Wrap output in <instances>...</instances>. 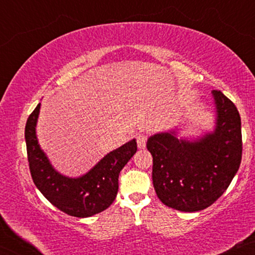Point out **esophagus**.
<instances>
[{
    "label": "esophagus",
    "mask_w": 255,
    "mask_h": 255,
    "mask_svg": "<svg viewBox=\"0 0 255 255\" xmlns=\"http://www.w3.org/2000/svg\"><path fill=\"white\" fill-rule=\"evenodd\" d=\"M146 141H147V136H146L145 134H137V136H136L137 147H139V148H145Z\"/></svg>",
    "instance_id": "obj_1"
}]
</instances>
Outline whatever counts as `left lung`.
Instances as JSON below:
<instances>
[{"label": "left lung", "mask_w": 255, "mask_h": 255, "mask_svg": "<svg viewBox=\"0 0 255 255\" xmlns=\"http://www.w3.org/2000/svg\"><path fill=\"white\" fill-rule=\"evenodd\" d=\"M215 128L195 140L177 137L176 130L147 139L153 157L152 181L166 206L197 212L211 206L227 191L242 158L241 118L235 104L213 90Z\"/></svg>", "instance_id": "8db88e82"}]
</instances>
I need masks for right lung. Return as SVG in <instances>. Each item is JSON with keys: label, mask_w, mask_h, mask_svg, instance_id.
Returning a JSON list of instances; mask_svg holds the SVG:
<instances>
[{"label": "right lung", "mask_w": 255, "mask_h": 255, "mask_svg": "<svg viewBox=\"0 0 255 255\" xmlns=\"http://www.w3.org/2000/svg\"><path fill=\"white\" fill-rule=\"evenodd\" d=\"M40 103L28 116L25 140L32 180L39 192L58 210L79 218L104 211L115 200L120 171L136 152L135 139L109 152L83 176L60 174L38 144L36 126Z\"/></svg>", "instance_id": "obj_1"}]
</instances>
